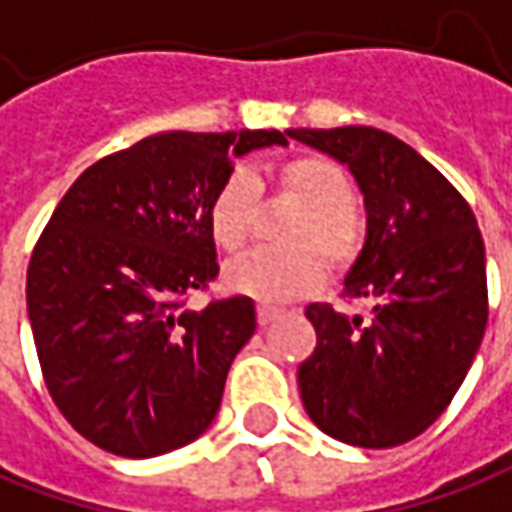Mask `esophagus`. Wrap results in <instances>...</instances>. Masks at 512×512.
<instances>
[{
	"mask_svg": "<svg viewBox=\"0 0 512 512\" xmlns=\"http://www.w3.org/2000/svg\"><path fill=\"white\" fill-rule=\"evenodd\" d=\"M280 314H283V311H280V308H274V305H257V322H260L263 328L271 325V322H274Z\"/></svg>",
	"mask_w": 512,
	"mask_h": 512,
	"instance_id": "obj_1",
	"label": "esophagus"
}]
</instances>
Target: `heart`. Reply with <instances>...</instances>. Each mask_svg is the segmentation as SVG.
Returning a JSON list of instances; mask_svg holds the SVG:
<instances>
[{"label": "heart", "mask_w": 512, "mask_h": 512, "mask_svg": "<svg viewBox=\"0 0 512 512\" xmlns=\"http://www.w3.org/2000/svg\"><path fill=\"white\" fill-rule=\"evenodd\" d=\"M274 198L300 207L280 232L285 249H260L229 263L227 283L235 291L266 302H283L311 294L330 269L350 266L364 243V224L356 210V182L344 165L322 154L285 159L271 173ZM260 182L249 170H232L215 190L210 229L227 252H243L260 227Z\"/></svg>", "instance_id": "1"}]
</instances>
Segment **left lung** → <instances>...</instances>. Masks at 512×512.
I'll return each mask as SVG.
<instances>
[{"label":"left lung","mask_w":512,"mask_h":512,"mask_svg":"<svg viewBox=\"0 0 512 512\" xmlns=\"http://www.w3.org/2000/svg\"><path fill=\"white\" fill-rule=\"evenodd\" d=\"M288 137L347 165L367 210L344 297L370 302V316L305 308L316 330L297 373L305 412L350 446L409 443L446 412L485 336L482 232L457 187L387 131L291 128Z\"/></svg>","instance_id":"left-lung-1"}]
</instances>
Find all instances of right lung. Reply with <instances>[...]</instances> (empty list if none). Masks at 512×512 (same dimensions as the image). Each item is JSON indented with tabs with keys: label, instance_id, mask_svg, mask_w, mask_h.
<instances>
[{
	"label": "right lung",
	"instance_id": "right-lung-1",
	"mask_svg": "<svg viewBox=\"0 0 512 512\" xmlns=\"http://www.w3.org/2000/svg\"><path fill=\"white\" fill-rule=\"evenodd\" d=\"M280 131H168L103 156L52 212L27 269L44 384L97 448L145 460L210 429L232 358L255 333L249 297L187 308L218 277L210 204Z\"/></svg>",
	"mask_w": 512,
	"mask_h": 512
}]
</instances>
